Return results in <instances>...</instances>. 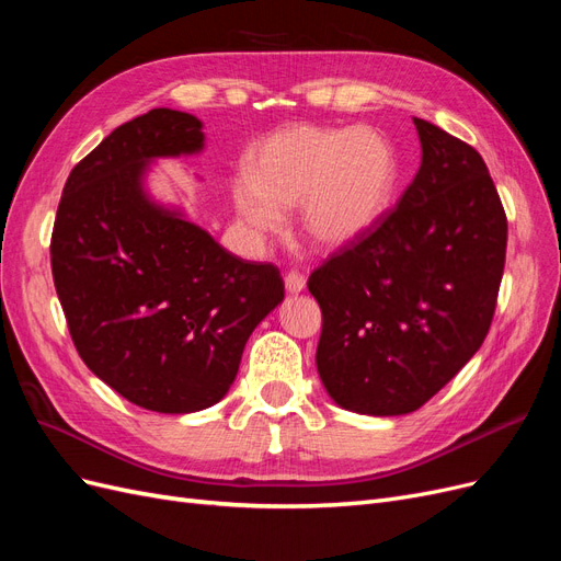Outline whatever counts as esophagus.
I'll list each match as a JSON object with an SVG mask.
<instances>
[{"label": "esophagus", "instance_id": "esophagus-1", "mask_svg": "<svg viewBox=\"0 0 561 561\" xmlns=\"http://www.w3.org/2000/svg\"><path fill=\"white\" fill-rule=\"evenodd\" d=\"M285 289L289 295H299L306 289V278L299 274V272H289L285 276Z\"/></svg>", "mask_w": 561, "mask_h": 561}]
</instances>
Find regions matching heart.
Returning <instances> with one entry per match:
<instances>
[{"instance_id":"heart-1","label":"heart","mask_w":561,"mask_h":561,"mask_svg":"<svg viewBox=\"0 0 561 561\" xmlns=\"http://www.w3.org/2000/svg\"><path fill=\"white\" fill-rule=\"evenodd\" d=\"M397 185L390 141L371 127L287 125L255 148L250 176L231 185L241 225L255 241L278 234L283 208L299 206L304 234L322 248L359 241L388 210Z\"/></svg>"}]
</instances>
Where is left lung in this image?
Wrapping results in <instances>:
<instances>
[{"label": "left lung", "mask_w": 561, "mask_h": 561, "mask_svg": "<svg viewBox=\"0 0 561 561\" xmlns=\"http://www.w3.org/2000/svg\"><path fill=\"white\" fill-rule=\"evenodd\" d=\"M422 164L397 206L308 278L322 311L318 374L341 409L405 415L485 341L508 222L469 144L413 118Z\"/></svg>", "instance_id": "obj_1"}]
</instances>
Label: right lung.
I'll use <instances>...</instances> for the list:
<instances>
[{
  "instance_id": "add662e5",
  "label": "right lung",
  "mask_w": 561,
  "mask_h": 561,
  "mask_svg": "<svg viewBox=\"0 0 561 561\" xmlns=\"http://www.w3.org/2000/svg\"><path fill=\"white\" fill-rule=\"evenodd\" d=\"M202 148L199 118L152 108L71 169L55 216L53 280L76 351L146 411L181 415L218 403L245 341L285 297L274 264L227 253L146 192L150 162Z\"/></svg>"
}]
</instances>
